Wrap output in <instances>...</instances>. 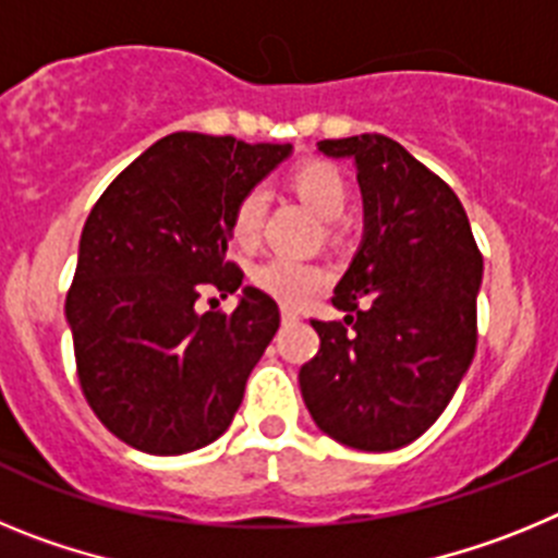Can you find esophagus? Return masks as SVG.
I'll return each instance as SVG.
<instances>
[{
	"label": "esophagus",
	"instance_id": "esophagus-1",
	"mask_svg": "<svg viewBox=\"0 0 558 558\" xmlns=\"http://www.w3.org/2000/svg\"><path fill=\"white\" fill-rule=\"evenodd\" d=\"M282 322H284V324L299 322V310H293V307H282Z\"/></svg>",
	"mask_w": 558,
	"mask_h": 558
}]
</instances>
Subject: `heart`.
Masks as SVG:
<instances>
[{
  "label": "heart",
  "mask_w": 558,
  "mask_h": 558,
  "mask_svg": "<svg viewBox=\"0 0 558 558\" xmlns=\"http://www.w3.org/2000/svg\"><path fill=\"white\" fill-rule=\"evenodd\" d=\"M290 186L327 223L343 218L349 204V186L338 167L327 165V161H307V165L295 167L290 175ZM265 206H268V198L263 190H248L236 201L234 211H231V240L236 245L248 248L256 243L259 229H263ZM327 270L313 263L288 259V256H274L254 270L256 288L290 307L310 302L315 293L327 288Z\"/></svg>",
  "instance_id": "heart-1"
}]
</instances>
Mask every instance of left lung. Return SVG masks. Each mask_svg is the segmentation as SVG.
Returning <instances> with one entry per match:
<instances>
[{
	"label": "left lung",
	"mask_w": 558,
	"mask_h": 558,
	"mask_svg": "<svg viewBox=\"0 0 558 558\" xmlns=\"http://www.w3.org/2000/svg\"><path fill=\"white\" fill-rule=\"evenodd\" d=\"M352 159L363 240L335 288L340 322H313L322 347L299 372L304 405L329 438L388 452L450 405L475 357L483 256L456 192L383 133L318 142Z\"/></svg>",
	"instance_id": "left-lung-1"
}]
</instances>
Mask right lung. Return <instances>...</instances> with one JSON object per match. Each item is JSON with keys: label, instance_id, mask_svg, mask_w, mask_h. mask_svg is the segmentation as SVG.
<instances>
[{"label": "right lung", "instance_id": "obj_1", "mask_svg": "<svg viewBox=\"0 0 558 558\" xmlns=\"http://www.w3.org/2000/svg\"><path fill=\"white\" fill-rule=\"evenodd\" d=\"M293 145L170 133L111 181L77 248L66 324L77 377L102 425L133 450L181 456L229 430L279 307L240 288L226 259L231 211ZM204 283L235 292L231 316L198 314Z\"/></svg>", "mask_w": 558, "mask_h": 558}]
</instances>
